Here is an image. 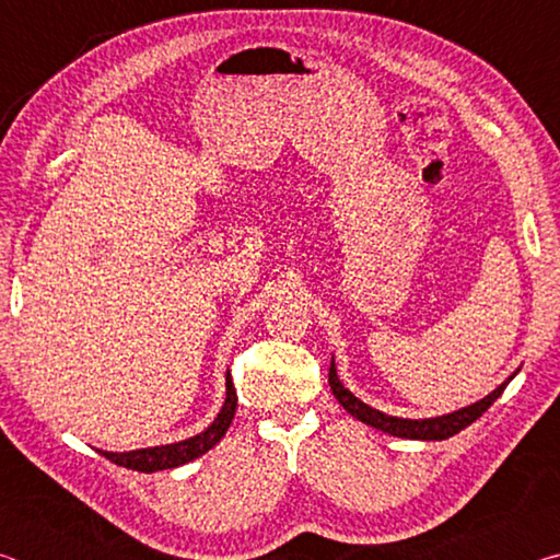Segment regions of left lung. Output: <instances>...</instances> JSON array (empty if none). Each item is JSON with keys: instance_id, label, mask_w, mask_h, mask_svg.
<instances>
[{"instance_id": "8db88e82", "label": "left lung", "mask_w": 560, "mask_h": 560, "mask_svg": "<svg viewBox=\"0 0 560 560\" xmlns=\"http://www.w3.org/2000/svg\"><path fill=\"white\" fill-rule=\"evenodd\" d=\"M511 377L501 383L494 393H489L485 400L462 407V410H454L450 415L428 417V420H405V417H393V415L375 410V407L365 405L363 400H358V397L338 381L334 360H330L328 385H330V390H334L336 400L343 405L350 415L358 417L360 422L371 424V428H375V430H383L387 434H393V438H405V440H447V438H452V434H457L464 428H469L474 420H479V417L485 415L491 405H494L497 397L504 393V387L511 383Z\"/></svg>"}]
</instances>
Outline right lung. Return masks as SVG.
<instances>
[{
  "instance_id": "1",
  "label": "right lung",
  "mask_w": 560,
  "mask_h": 560,
  "mask_svg": "<svg viewBox=\"0 0 560 560\" xmlns=\"http://www.w3.org/2000/svg\"><path fill=\"white\" fill-rule=\"evenodd\" d=\"M236 412V390L232 385V375L226 373V397L220 415L214 417V422L205 432L195 434V438L175 442V444H160V447H145V450H132V452H103V457L110 459L113 464L136 471H160V469H173L179 464H187L197 457H202L205 452H210L217 442L224 438V432L230 430Z\"/></svg>"
}]
</instances>
